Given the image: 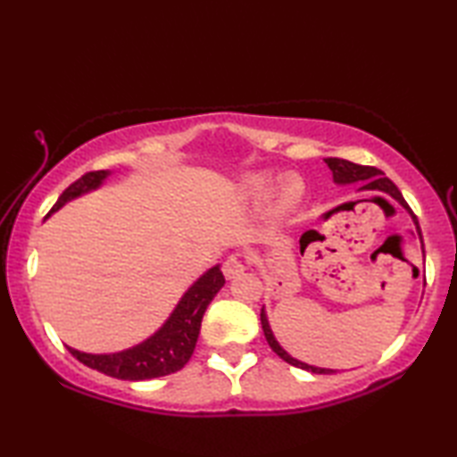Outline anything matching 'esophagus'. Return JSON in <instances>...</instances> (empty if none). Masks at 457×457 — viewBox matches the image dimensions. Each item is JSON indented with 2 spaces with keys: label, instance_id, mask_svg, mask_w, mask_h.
<instances>
[{
  "label": "esophagus",
  "instance_id": "1",
  "mask_svg": "<svg viewBox=\"0 0 457 457\" xmlns=\"http://www.w3.org/2000/svg\"><path fill=\"white\" fill-rule=\"evenodd\" d=\"M247 264H250V262H247V258L242 256V253H231V256L223 262V276L229 278V280L231 278L242 276L247 270Z\"/></svg>",
  "mask_w": 457,
  "mask_h": 457
}]
</instances>
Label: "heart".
Here are the masks:
<instances>
[{"instance_id":"heart-1","label":"heart","mask_w":457,"mask_h":457,"mask_svg":"<svg viewBox=\"0 0 457 457\" xmlns=\"http://www.w3.org/2000/svg\"><path fill=\"white\" fill-rule=\"evenodd\" d=\"M272 189H274V179L266 173L247 175L242 185L244 195L252 201H266L270 197V193H272ZM303 197H304L303 179L296 175L286 177L276 191V199H274L276 215H286L294 212L300 205Z\"/></svg>"}]
</instances>
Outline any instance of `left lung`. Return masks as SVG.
<instances>
[{
	"label": "left lung",
	"mask_w": 457,
	"mask_h": 457,
	"mask_svg": "<svg viewBox=\"0 0 457 457\" xmlns=\"http://www.w3.org/2000/svg\"><path fill=\"white\" fill-rule=\"evenodd\" d=\"M327 161L328 169L332 171V179L338 185H345V183H359L361 185V191H378V193H385V195H389L397 201L401 207H405L407 213L411 215V220L417 228V234L421 237V231H420V223H417V218L411 212V207L407 205V201L401 195V191L397 189V185L393 183L389 177H385V173L381 169L377 167H365V165H357V163H351V161H345V159H337V157H328L324 159ZM304 237V236H303ZM300 244H303V239H300ZM260 320H262V330H264L266 340L270 345V349H272L278 357L284 359L288 365L292 367H298V369H304V370H311V373H319V375H330L335 373L332 369H320V367H312V365H306V362L298 361L290 357L288 353H286L280 345H278V340L274 338V332L270 328V322H268V316L266 311L262 308V314H260Z\"/></svg>",
	"instance_id": "1"
}]
</instances>
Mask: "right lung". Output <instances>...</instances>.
<instances>
[{"instance_id":"add662e5","label":"right lung","mask_w":457,"mask_h":457,"mask_svg":"<svg viewBox=\"0 0 457 457\" xmlns=\"http://www.w3.org/2000/svg\"><path fill=\"white\" fill-rule=\"evenodd\" d=\"M108 171H90L82 175L79 181H74L54 204L52 212H58L66 201L80 197L82 193L98 189ZM48 213V215H50ZM226 284V278L221 274L220 264L207 270L197 278V282L183 294L179 304L169 316L167 322L153 337L143 340L141 345L133 349L112 353V354H90L80 353L68 346L76 359L82 365L104 373L108 377L122 378V381H145V378H157L171 375L175 370L183 369L195 351V343L201 328V319L207 311V306L213 300L215 294Z\"/></svg>"}]
</instances>
